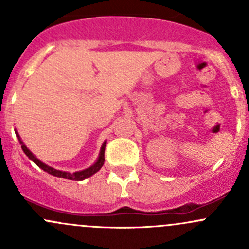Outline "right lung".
Returning <instances> with one entry per match:
<instances>
[{
	"mask_svg": "<svg viewBox=\"0 0 249 249\" xmlns=\"http://www.w3.org/2000/svg\"><path fill=\"white\" fill-rule=\"evenodd\" d=\"M16 135H17L18 140H19L20 144H21L22 150H24L25 154H26L27 157H29V159L32 160V161H34L35 164L37 165V166L41 167V169L43 170V171L48 172V173H49V175L55 176V177L65 178V179H71V180H83V179H85V178H88V177H90V176H92V175H94V173H96L100 169H101L102 166H104V162H105V148H106V142H104V144H102L101 150H100L99 158H97L96 162H95V164L92 165V166L88 167V169L83 170V171H77V172L71 173V172H65V171H60V170H56V169H53V167L48 166L47 164L42 162L41 160L37 159V158L35 157V155L32 154L31 152H30L29 148H27L26 145H25L24 143H22V141H21V139H20L19 134H18L17 131H16Z\"/></svg>",
	"mask_w": 249,
	"mask_h": 249,
	"instance_id": "add662e5",
	"label": "right lung"
}]
</instances>
